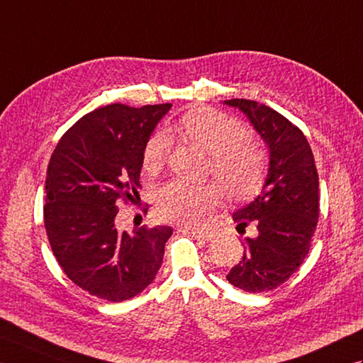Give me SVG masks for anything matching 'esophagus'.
I'll list each match as a JSON object with an SVG mask.
<instances>
[{
    "label": "esophagus",
    "instance_id": "obj_1",
    "mask_svg": "<svg viewBox=\"0 0 363 363\" xmlns=\"http://www.w3.org/2000/svg\"><path fill=\"white\" fill-rule=\"evenodd\" d=\"M192 238L196 239H202V240H213L214 239V233L213 231H202V230H191L188 231Z\"/></svg>",
    "mask_w": 363,
    "mask_h": 363
}]
</instances>
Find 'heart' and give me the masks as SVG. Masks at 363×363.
Here are the masks:
<instances>
[{"label":"heart","mask_w":363,"mask_h":363,"mask_svg":"<svg viewBox=\"0 0 363 363\" xmlns=\"http://www.w3.org/2000/svg\"><path fill=\"white\" fill-rule=\"evenodd\" d=\"M211 155V171L233 197H247L259 186L265 169L264 152L244 136V127L220 111L197 110L184 115L174 128ZM172 132V128H171ZM171 150V136L155 132L143 150V167L157 172ZM220 191L214 184L171 182L157 197L161 219L183 227H200L219 203Z\"/></svg>","instance_id":"obj_1"}]
</instances>
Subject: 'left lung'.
<instances>
[{
	"label": "left lung",
	"mask_w": 363,
	"mask_h": 363,
	"mask_svg": "<svg viewBox=\"0 0 363 363\" xmlns=\"http://www.w3.org/2000/svg\"><path fill=\"white\" fill-rule=\"evenodd\" d=\"M242 111L269 149L262 189L233 213L236 230L248 225L244 255L227 279L245 292L259 294L286 283L309 253L318 220V174L303 132L278 111L248 99L223 101Z\"/></svg>",
	"instance_id": "1"
}]
</instances>
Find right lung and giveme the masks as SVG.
<instances>
[{"instance_id": "add662e5", "label": "right lung", "mask_w": 363, "mask_h": 363, "mask_svg": "<svg viewBox=\"0 0 363 363\" xmlns=\"http://www.w3.org/2000/svg\"><path fill=\"white\" fill-rule=\"evenodd\" d=\"M171 104L133 108L111 104L80 118L48 166L45 227L65 275L90 295L130 300L158 273L167 225L118 231L121 200L135 202L143 150Z\"/></svg>"}]
</instances>
